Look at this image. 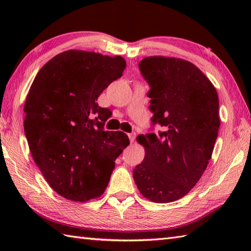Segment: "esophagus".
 <instances>
[{"label":"esophagus","mask_w":251,"mask_h":251,"mask_svg":"<svg viewBox=\"0 0 251 251\" xmlns=\"http://www.w3.org/2000/svg\"><path fill=\"white\" fill-rule=\"evenodd\" d=\"M128 135V138H129V141L132 143L135 141V138H136V134L135 132H130V134H127Z\"/></svg>","instance_id":"obj_1"}]
</instances>
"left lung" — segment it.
<instances>
[{
  "label": "left lung",
  "mask_w": 251,
  "mask_h": 251,
  "mask_svg": "<svg viewBox=\"0 0 251 251\" xmlns=\"http://www.w3.org/2000/svg\"><path fill=\"white\" fill-rule=\"evenodd\" d=\"M139 69L150 85L152 123L163 130L137 137L146 155L132 176L146 199L175 201L194 188L211 158L220 127L219 98L190 61L153 56L142 59Z\"/></svg>",
  "instance_id": "obj_1"
}]
</instances>
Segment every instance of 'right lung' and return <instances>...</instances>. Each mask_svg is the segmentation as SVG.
Segmentation results:
<instances>
[{
	"label": "right lung",
	"instance_id": "right-lung-1",
	"mask_svg": "<svg viewBox=\"0 0 251 251\" xmlns=\"http://www.w3.org/2000/svg\"><path fill=\"white\" fill-rule=\"evenodd\" d=\"M126 68L121 56L71 50L37 72L25 102L30 152L51 189L67 200L103 194L114 161L129 145L123 131H104L109 109L97 99Z\"/></svg>",
	"mask_w": 251,
	"mask_h": 251
}]
</instances>
